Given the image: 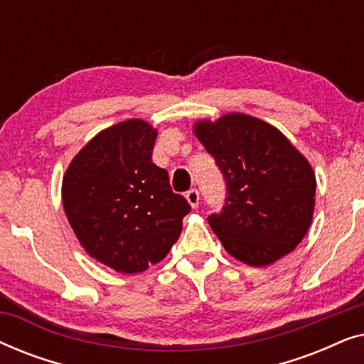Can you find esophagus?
<instances>
[{
  "instance_id": "34e87169",
  "label": "esophagus",
  "mask_w": 364,
  "mask_h": 364,
  "mask_svg": "<svg viewBox=\"0 0 364 364\" xmlns=\"http://www.w3.org/2000/svg\"><path fill=\"white\" fill-rule=\"evenodd\" d=\"M186 198L188 200V203H191L192 208H197L198 200H200V192H198L197 188H191V191L186 193Z\"/></svg>"
}]
</instances>
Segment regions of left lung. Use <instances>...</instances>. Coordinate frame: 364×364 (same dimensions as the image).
Listing matches in <instances>:
<instances>
[{
  "mask_svg": "<svg viewBox=\"0 0 364 364\" xmlns=\"http://www.w3.org/2000/svg\"><path fill=\"white\" fill-rule=\"evenodd\" d=\"M196 134L227 187L220 212L207 217L232 257L270 265L305 237L315 207L310 164L270 124L245 114L202 121Z\"/></svg>",
  "mask_w": 364,
  "mask_h": 364,
  "instance_id": "1",
  "label": "left lung"
}]
</instances>
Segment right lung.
Masks as SVG:
<instances>
[{
	"label": "right lung",
	"instance_id": "right-lung-1",
	"mask_svg": "<svg viewBox=\"0 0 364 364\" xmlns=\"http://www.w3.org/2000/svg\"><path fill=\"white\" fill-rule=\"evenodd\" d=\"M157 132L139 119L99 132L74 157L63 205L77 240L97 262L122 273L144 272L167 255L188 202L172 192L152 162Z\"/></svg>",
	"mask_w": 364,
	"mask_h": 364
}]
</instances>
